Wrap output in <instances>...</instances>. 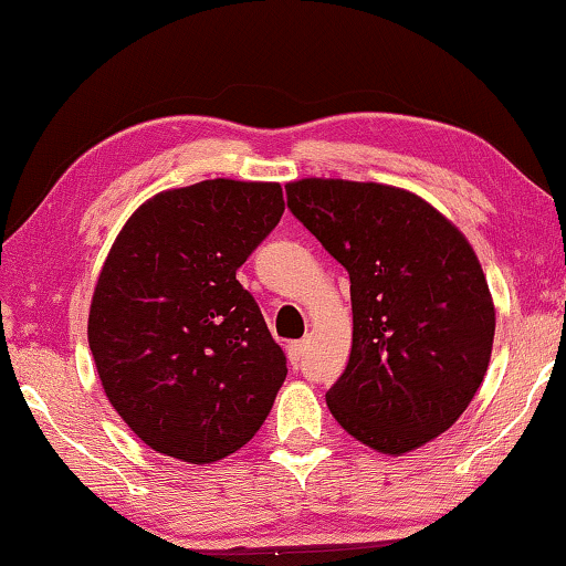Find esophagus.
Listing matches in <instances>:
<instances>
[{
  "mask_svg": "<svg viewBox=\"0 0 566 566\" xmlns=\"http://www.w3.org/2000/svg\"><path fill=\"white\" fill-rule=\"evenodd\" d=\"M305 353H307V343L305 340H297V343L286 345V356H290V364L294 368L302 366V360H305Z\"/></svg>",
  "mask_w": 566,
  "mask_h": 566,
  "instance_id": "esophagus-1",
  "label": "esophagus"
}]
</instances>
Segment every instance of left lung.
I'll list each match as a JSON object with an SVG mask.
<instances>
[{
  "label": "left lung",
  "instance_id": "8db88e82",
  "mask_svg": "<svg viewBox=\"0 0 566 566\" xmlns=\"http://www.w3.org/2000/svg\"><path fill=\"white\" fill-rule=\"evenodd\" d=\"M286 208L350 276L353 348L327 407L345 432L403 454L460 419L483 384L495 310L475 251L415 192L307 177Z\"/></svg>",
  "mask_w": 566,
  "mask_h": 566
}]
</instances>
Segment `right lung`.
Masks as SVG:
<instances>
[{
	"instance_id": "1",
	"label": "right lung",
	"mask_w": 566,
	"mask_h": 566,
	"mask_svg": "<svg viewBox=\"0 0 566 566\" xmlns=\"http://www.w3.org/2000/svg\"><path fill=\"white\" fill-rule=\"evenodd\" d=\"M284 213L276 182L202 180L137 208L98 274L88 345L142 442L192 465L259 432L286 358L235 269Z\"/></svg>"
}]
</instances>
